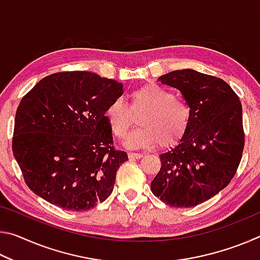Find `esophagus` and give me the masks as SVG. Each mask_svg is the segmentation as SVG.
Returning a JSON list of instances; mask_svg holds the SVG:
<instances>
[{
  "instance_id": "obj_1",
  "label": "esophagus",
  "mask_w": 260,
  "mask_h": 260,
  "mask_svg": "<svg viewBox=\"0 0 260 260\" xmlns=\"http://www.w3.org/2000/svg\"><path fill=\"white\" fill-rule=\"evenodd\" d=\"M142 157V153H138V152H129L128 153V158L129 159H139V158Z\"/></svg>"
}]
</instances>
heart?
Instances as JSON below:
<instances>
[{"instance_id":"b5f03b06","label":"heart","mask_w":260,"mask_h":260,"mask_svg":"<svg viewBox=\"0 0 260 260\" xmlns=\"http://www.w3.org/2000/svg\"><path fill=\"white\" fill-rule=\"evenodd\" d=\"M129 108L120 100H114L105 109L104 117L113 136L124 140L135 118L140 128L129 136V148L158 144L161 148L179 142L190 126L192 111L186 101L177 99L172 91L157 83H146L128 96Z\"/></svg>"}]
</instances>
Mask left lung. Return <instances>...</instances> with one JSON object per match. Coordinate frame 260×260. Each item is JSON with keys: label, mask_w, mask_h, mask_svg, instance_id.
Returning <instances> with one entry per match:
<instances>
[{"label": "left lung", "mask_w": 260, "mask_h": 260, "mask_svg": "<svg viewBox=\"0 0 260 260\" xmlns=\"http://www.w3.org/2000/svg\"><path fill=\"white\" fill-rule=\"evenodd\" d=\"M158 79L181 91L192 118L178 146L159 156L151 191L173 208H192L212 199L236 174L244 149L242 104L218 77L187 69Z\"/></svg>", "instance_id": "obj_1"}]
</instances>
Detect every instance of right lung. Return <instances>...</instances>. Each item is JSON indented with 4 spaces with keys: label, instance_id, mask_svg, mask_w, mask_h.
<instances>
[{
    "label": "right lung",
    "instance_id": "add662e5",
    "mask_svg": "<svg viewBox=\"0 0 260 260\" xmlns=\"http://www.w3.org/2000/svg\"><path fill=\"white\" fill-rule=\"evenodd\" d=\"M122 93L113 79L67 71L43 78L21 99L12 152L30 190L72 211L89 210L111 195L128 157L114 148L104 112Z\"/></svg>",
    "mask_w": 260,
    "mask_h": 260
}]
</instances>
